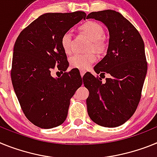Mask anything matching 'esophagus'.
Returning <instances> with one entry per match:
<instances>
[{
  "label": "esophagus",
  "mask_w": 157,
  "mask_h": 157,
  "mask_svg": "<svg viewBox=\"0 0 157 157\" xmlns=\"http://www.w3.org/2000/svg\"><path fill=\"white\" fill-rule=\"evenodd\" d=\"M85 73H86V71L85 70H80V75H81V77H84V75Z\"/></svg>",
  "instance_id": "34e87169"
}]
</instances>
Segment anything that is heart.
I'll return each mask as SVG.
<instances>
[{"label":"heart","mask_w":157,"mask_h":157,"mask_svg":"<svg viewBox=\"0 0 157 157\" xmlns=\"http://www.w3.org/2000/svg\"><path fill=\"white\" fill-rule=\"evenodd\" d=\"M80 29L92 41L90 50L94 49L95 51L100 52L104 49V43L102 40L104 36V29L100 24L96 22L89 21L83 24ZM61 45L65 54H69L72 52V32L70 31H66L62 35ZM95 61V56L94 54H76L69 58V63L73 67L82 70L88 69Z\"/></svg>","instance_id":"b5f03b06"}]
</instances>
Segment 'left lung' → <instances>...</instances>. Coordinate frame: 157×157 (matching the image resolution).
I'll return each instance as SVG.
<instances>
[{"mask_svg":"<svg viewBox=\"0 0 157 157\" xmlns=\"http://www.w3.org/2000/svg\"><path fill=\"white\" fill-rule=\"evenodd\" d=\"M87 18L102 22L108 29L107 54L94 70L111 76L105 83L92 73L84 76V87L89 91L88 114L99 126L117 127L131 118L141 99L147 73L144 42L134 26L116 11L93 12Z\"/></svg>","mask_w":157,"mask_h":157,"instance_id":"8db88e82","label":"left lung"}]
</instances>
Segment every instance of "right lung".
I'll use <instances>...</instances> for the list:
<instances>
[{
    "mask_svg": "<svg viewBox=\"0 0 157 157\" xmlns=\"http://www.w3.org/2000/svg\"><path fill=\"white\" fill-rule=\"evenodd\" d=\"M82 19H86L84 12L45 13L15 43L11 71L15 93L27 118L43 129L65 122L71 98L84 81L74 69L61 77L51 76L55 66L64 72L69 67L61 39Z\"/></svg>",
    "mask_w": 157,
    "mask_h": 157,
    "instance_id": "add662e5",
    "label": "right lung"
}]
</instances>
